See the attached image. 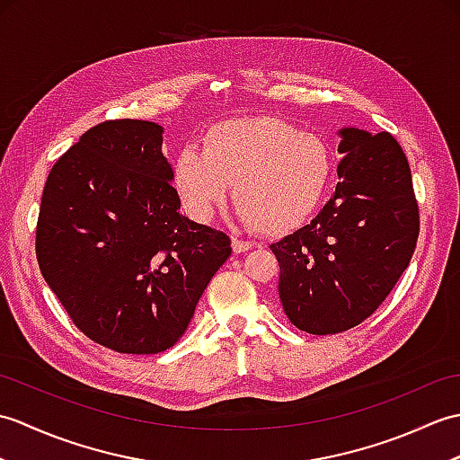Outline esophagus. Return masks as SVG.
I'll list each match as a JSON object with an SVG mask.
<instances>
[{
    "instance_id": "1",
    "label": "esophagus",
    "mask_w": 460,
    "mask_h": 460,
    "mask_svg": "<svg viewBox=\"0 0 460 460\" xmlns=\"http://www.w3.org/2000/svg\"><path fill=\"white\" fill-rule=\"evenodd\" d=\"M231 245H233V251H235V252H245V251L252 249V241H247V239H239V237H233Z\"/></svg>"
}]
</instances>
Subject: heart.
Segmentation results:
<instances>
[{"label":"heart","mask_w":460,"mask_h":460,"mask_svg":"<svg viewBox=\"0 0 460 460\" xmlns=\"http://www.w3.org/2000/svg\"><path fill=\"white\" fill-rule=\"evenodd\" d=\"M173 180L193 219L209 221L233 183L241 219L277 235L316 211L330 180V155L314 134L280 119H233L208 128L201 152H180Z\"/></svg>","instance_id":"1"}]
</instances>
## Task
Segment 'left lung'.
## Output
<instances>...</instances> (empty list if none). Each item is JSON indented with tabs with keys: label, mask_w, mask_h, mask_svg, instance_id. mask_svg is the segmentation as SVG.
Listing matches in <instances>:
<instances>
[{
	"label": "left lung",
	"mask_w": 460,
	"mask_h": 460,
	"mask_svg": "<svg viewBox=\"0 0 460 460\" xmlns=\"http://www.w3.org/2000/svg\"><path fill=\"white\" fill-rule=\"evenodd\" d=\"M340 134L336 191L308 225L270 245L285 314L316 336L374 314L409 267L419 237L411 170L399 142L389 132Z\"/></svg>",
	"instance_id": "8db88e82"
}]
</instances>
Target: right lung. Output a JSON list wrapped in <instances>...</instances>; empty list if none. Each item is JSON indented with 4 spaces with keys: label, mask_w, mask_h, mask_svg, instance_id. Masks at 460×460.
<instances>
[{
    "label": "right lung",
    "mask_w": 460,
    "mask_h": 460,
    "mask_svg": "<svg viewBox=\"0 0 460 460\" xmlns=\"http://www.w3.org/2000/svg\"><path fill=\"white\" fill-rule=\"evenodd\" d=\"M162 126L106 120L49 172L35 231L41 275L86 338L158 354L188 330L231 255L223 231L180 213Z\"/></svg>",
    "instance_id": "1"
}]
</instances>
